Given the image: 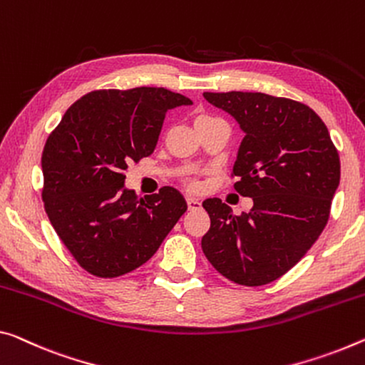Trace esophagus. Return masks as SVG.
<instances>
[{"label":"esophagus","instance_id":"1","mask_svg":"<svg viewBox=\"0 0 365 365\" xmlns=\"http://www.w3.org/2000/svg\"><path fill=\"white\" fill-rule=\"evenodd\" d=\"M186 202H187V207H189V210H199L200 207H202V204H200V200L199 199H194V197H186Z\"/></svg>","mask_w":365,"mask_h":365}]
</instances>
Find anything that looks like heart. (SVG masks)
Instances as JSON below:
<instances>
[{
	"mask_svg": "<svg viewBox=\"0 0 365 365\" xmlns=\"http://www.w3.org/2000/svg\"><path fill=\"white\" fill-rule=\"evenodd\" d=\"M205 119H212V117H207V115H202V117H199V119H197V120H195V122H199V120H205Z\"/></svg>",
	"mask_w": 365,
	"mask_h": 365,
	"instance_id": "b5f03b06",
	"label": "heart"
}]
</instances>
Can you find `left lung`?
Here are the masks:
<instances>
[{"label":"left lung","mask_w":365,"mask_h":365,"mask_svg":"<svg viewBox=\"0 0 365 365\" xmlns=\"http://www.w3.org/2000/svg\"><path fill=\"white\" fill-rule=\"evenodd\" d=\"M228 112L245 137L238 148L235 189L253 199L235 215L220 199H207L210 228L202 251L222 276L264 285L305 256L327 225L339 186V155L317 112L264 93H204Z\"/></svg>","instance_id":"left-lung-1"}]
</instances>
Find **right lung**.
<instances>
[{
  "mask_svg": "<svg viewBox=\"0 0 365 365\" xmlns=\"http://www.w3.org/2000/svg\"><path fill=\"white\" fill-rule=\"evenodd\" d=\"M192 101L165 88L101 89L78 99L42 153V199L55 232L83 269L119 277L145 264L187 210L163 187H125L130 161L150 156L170 109Z\"/></svg>",
  "mask_w": 365,
  "mask_h": 365,
  "instance_id": "right-lung-1",
  "label": "right lung"
}]
</instances>
